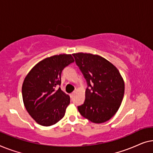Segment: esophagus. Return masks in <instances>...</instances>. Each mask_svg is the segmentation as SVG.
I'll return each mask as SVG.
<instances>
[{"instance_id":"34e87169","label":"esophagus","mask_w":153,"mask_h":153,"mask_svg":"<svg viewBox=\"0 0 153 153\" xmlns=\"http://www.w3.org/2000/svg\"><path fill=\"white\" fill-rule=\"evenodd\" d=\"M74 93H75V92H73V93H72L70 94V97H72L73 96H74Z\"/></svg>"}]
</instances>
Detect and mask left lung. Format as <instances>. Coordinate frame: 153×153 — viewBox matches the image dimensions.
<instances>
[{
	"instance_id": "1",
	"label": "left lung",
	"mask_w": 153,
	"mask_h": 153,
	"mask_svg": "<svg viewBox=\"0 0 153 153\" xmlns=\"http://www.w3.org/2000/svg\"><path fill=\"white\" fill-rule=\"evenodd\" d=\"M73 56L89 87L79 111L94 123H105L120 108L125 93L123 78L116 67L102 56L81 52Z\"/></svg>"
}]
</instances>
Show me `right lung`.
Instances as JSON below:
<instances>
[{
    "instance_id": "obj_1",
    "label": "right lung",
    "mask_w": 153,
    "mask_h": 153,
    "mask_svg": "<svg viewBox=\"0 0 153 153\" xmlns=\"http://www.w3.org/2000/svg\"><path fill=\"white\" fill-rule=\"evenodd\" d=\"M74 61L72 54L46 58L31 69L22 85L25 108L37 123L48 127L61 120L70 103V96L59 88L63 69Z\"/></svg>"
}]
</instances>
